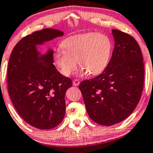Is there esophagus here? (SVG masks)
<instances>
[{
  "mask_svg": "<svg viewBox=\"0 0 153 153\" xmlns=\"http://www.w3.org/2000/svg\"><path fill=\"white\" fill-rule=\"evenodd\" d=\"M79 83H80V82L79 81L78 79H74L73 81V85L74 86H78L79 85Z\"/></svg>",
  "mask_w": 153,
  "mask_h": 153,
  "instance_id": "obj_1",
  "label": "esophagus"
}]
</instances>
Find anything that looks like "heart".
<instances>
[{"label": "heart", "instance_id": "1", "mask_svg": "<svg viewBox=\"0 0 153 153\" xmlns=\"http://www.w3.org/2000/svg\"><path fill=\"white\" fill-rule=\"evenodd\" d=\"M63 50L54 53V61L60 72L69 76L76 69L78 61L81 73L92 75L102 73L108 64L112 42L107 35L95 32L71 36L62 42Z\"/></svg>", "mask_w": 153, "mask_h": 153}]
</instances>
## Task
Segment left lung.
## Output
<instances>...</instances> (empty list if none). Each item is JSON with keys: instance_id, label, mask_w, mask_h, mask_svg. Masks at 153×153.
I'll use <instances>...</instances> for the list:
<instances>
[{"instance_id": "1", "label": "left lung", "mask_w": 153, "mask_h": 153, "mask_svg": "<svg viewBox=\"0 0 153 153\" xmlns=\"http://www.w3.org/2000/svg\"><path fill=\"white\" fill-rule=\"evenodd\" d=\"M115 46L105 69L79 88L91 119L111 126L128 117L141 98L144 85L143 58L136 39L113 30Z\"/></svg>"}]
</instances>
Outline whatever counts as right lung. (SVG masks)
<instances>
[{
    "mask_svg": "<svg viewBox=\"0 0 153 153\" xmlns=\"http://www.w3.org/2000/svg\"><path fill=\"white\" fill-rule=\"evenodd\" d=\"M63 32L43 29L23 37L13 48L8 65V91L15 109L27 123L39 129L57 126L66 112L65 93L71 79L53 65V51H37L42 45Z\"/></svg>",
    "mask_w": 153,
    "mask_h": 153,
    "instance_id": "add662e5",
    "label": "right lung"
}]
</instances>
